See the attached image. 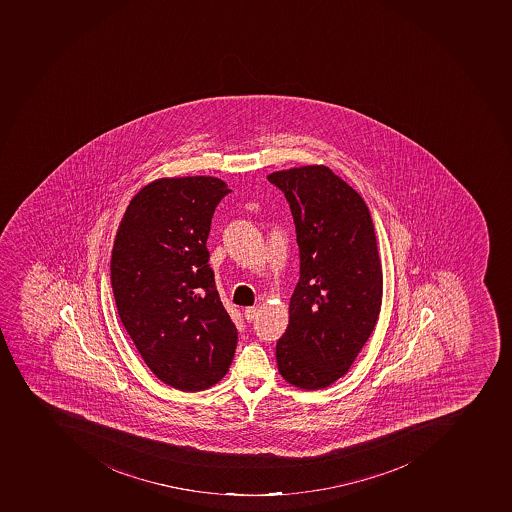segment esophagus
<instances>
[{"label":"esophagus","instance_id":"obj_1","mask_svg":"<svg viewBox=\"0 0 512 512\" xmlns=\"http://www.w3.org/2000/svg\"><path fill=\"white\" fill-rule=\"evenodd\" d=\"M258 316V308L256 306H251V308H246L245 310V319L248 323H251L254 318Z\"/></svg>","mask_w":512,"mask_h":512}]
</instances>
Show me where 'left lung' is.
<instances>
[{"mask_svg": "<svg viewBox=\"0 0 512 512\" xmlns=\"http://www.w3.org/2000/svg\"><path fill=\"white\" fill-rule=\"evenodd\" d=\"M284 193L300 248V279L275 357L282 378L316 391L342 378L378 323L383 271L370 211L324 165L271 173Z\"/></svg>", "mask_w": 512, "mask_h": 512, "instance_id": "obj_1", "label": "left lung"}]
</instances>
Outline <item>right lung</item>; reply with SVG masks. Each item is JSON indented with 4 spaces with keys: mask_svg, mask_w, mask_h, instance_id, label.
Instances as JSON below:
<instances>
[{
    "mask_svg": "<svg viewBox=\"0 0 512 512\" xmlns=\"http://www.w3.org/2000/svg\"><path fill=\"white\" fill-rule=\"evenodd\" d=\"M230 191L214 177L160 178L131 199L116 232L118 316L152 373L180 391L219 383L237 348L206 246L215 207Z\"/></svg>",
    "mask_w": 512,
    "mask_h": 512,
    "instance_id": "obj_1",
    "label": "right lung"
}]
</instances>
